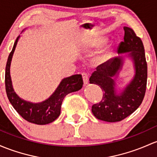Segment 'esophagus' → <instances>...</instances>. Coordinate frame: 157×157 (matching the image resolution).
Returning a JSON list of instances; mask_svg holds the SVG:
<instances>
[{
	"label": "esophagus",
	"instance_id": "esophagus-1",
	"mask_svg": "<svg viewBox=\"0 0 157 157\" xmlns=\"http://www.w3.org/2000/svg\"><path fill=\"white\" fill-rule=\"evenodd\" d=\"M82 78H83V82L85 85H87L88 83V79H89V73L87 72H82Z\"/></svg>",
	"mask_w": 157,
	"mask_h": 157
}]
</instances>
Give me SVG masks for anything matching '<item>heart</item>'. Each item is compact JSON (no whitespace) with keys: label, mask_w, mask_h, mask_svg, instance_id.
<instances>
[{"label":"heart","mask_w":157,"mask_h":157,"mask_svg":"<svg viewBox=\"0 0 157 157\" xmlns=\"http://www.w3.org/2000/svg\"><path fill=\"white\" fill-rule=\"evenodd\" d=\"M105 43V40H99L93 43L91 45L92 47H99L101 46L103 43ZM112 48H105L103 51H102L96 57V61L99 63H104V62L107 61L109 58L112 57Z\"/></svg>","instance_id":"1"}]
</instances>
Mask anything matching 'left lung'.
<instances>
[{"label":"left lung","mask_w":157,"mask_h":157,"mask_svg":"<svg viewBox=\"0 0 157 157\" xmlns=\"http://www.w3.org/2000/svg\"><path fill=\"white\" fill-rule=\"evenodd\" d=\"M124 41L121 42L118 53L129 52L134 62L136 74L130 83L120 94L116 91L114 76L123 65L122 57L109 59L96 68L90 84L99 85L103 92L99 103L92 105V112L97 119L107 122H118L132 114L142 102L146 92L147 66L142 41L130 28L124 27Z\"/></svg>","instance_id":"1"}]
</instances>
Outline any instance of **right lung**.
<instances>
[{"instance_id": "obj_1", "label": "right lung", "mask_w": 157, "mask_h": 157, "mask_svg": "<svg viewBox=\"0 0 157 157\" xmlns=\"http://www.w3.org/2000/svg\"><path fill=\"white\" fill-rule=\"evenodd\" d=\"M19 36L16 38L6 65L5 87L10 102L16 111L27 121L38 125H45L53 122L60 114L62 102L67 94L80 90L83 86V79L81 75H74L63 78L54 94L45 101L40 103H32L20 99L12 85L10 63Z\"/></svg>"}]
</instances>
